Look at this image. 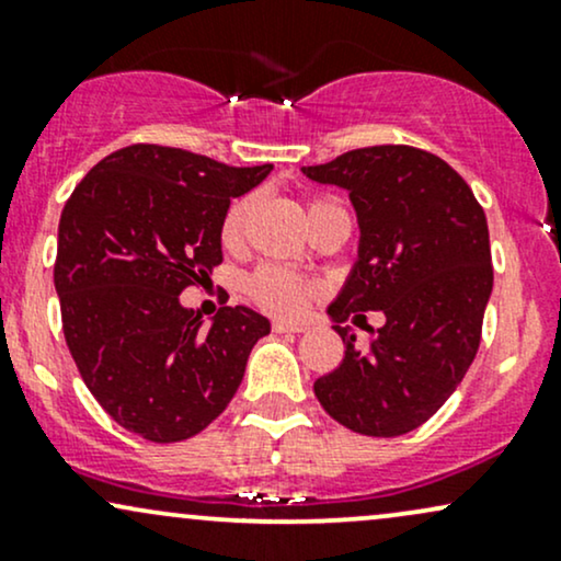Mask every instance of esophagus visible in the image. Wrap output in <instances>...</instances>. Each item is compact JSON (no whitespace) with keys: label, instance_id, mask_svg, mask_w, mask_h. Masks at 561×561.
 I'll return each mask as SVG.
<instances>
[{"label":"esophagus","instance_id":"1","mask_svg":"<svg viewBox=\"0 0 561 561\" xmlns=\"http://www.w3.org/2000/svg\"><path fill=\"white\" fill-rule=\"evenodd\" d=\"M272 330L276 334H285V332H306V324H298V321H279L276 319L272 324Z\"/></svg>","mask_w":561,"mask_h":561}]
</instances>
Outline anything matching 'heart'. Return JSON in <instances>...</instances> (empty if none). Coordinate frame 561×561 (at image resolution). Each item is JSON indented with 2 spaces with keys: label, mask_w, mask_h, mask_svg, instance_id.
Masks as SVG:
<instances>
[{
  "label": "heart",
  "mask_w": 561,
  "mask_h": 561,
  "mask_svg": "<svg viewBox=\"0 0 561 561\" xmlns=\"http://www.w3.org/2000/svg\"><path fill=\"white\" fill-rule=\"evenodd\" d=\"M324 210H343L334 199L317 197L308 203V218L324 214ZM253 214V197H240L229 205L227 214L221 221V242L227 248L240 244L244 227H248V218ZM244 293L250 295V300H255L263 311L279 313V317H293L302 308L311 285L306 279H300L298 274L287 272L279 266H261L253 274H248L244 279Z\"/></svg>",
  "instance_id": "1"
}]
</instances>
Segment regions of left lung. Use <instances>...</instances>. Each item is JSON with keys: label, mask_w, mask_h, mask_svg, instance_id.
<instances>
[{"label": "left lung", "mask_w": 561, "mask_h": 561, "mask_svg": "<svg viewBox=\"0 0 561 561\" xmlns=\"http://www.w3.org/2000/svg\"><path fill=\"white\" fill-rule=\"evenodd\" d=\"M308 179L343 186L358 216V261L330 306L345 358L313 382L327 414L353 433L416 430L459 388L480 347L493 289L488 221L446 160L409 145L351 150ZM382 310L369 348H356L351 316Z\"/></svg>", "instance_id": "1"}]
</instances>
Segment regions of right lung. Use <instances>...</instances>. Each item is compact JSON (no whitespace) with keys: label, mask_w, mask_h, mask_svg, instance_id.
I'll use <instances>...</instances> for the list:
<instances>
[{"label":"right lung","mask_w":561,"mask_h":561,"mask_svg":"<svg viewBox=\"0 0 561 561\" xmlns=\"http://www.w3.org/2000/svg\"><path fill=\"white\" fill-rule=\"evenodd\" d=\"M272 165H234L163 145H131L94 165L57 229L55 289L81 379L128 433L179 443L227 409L250 351L272 332L244 306L218 308L210 330L179 295L221 255L231 197Z\"/></svg>","instance_id":"right-lung-1"}]
</instances>
